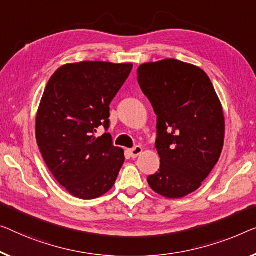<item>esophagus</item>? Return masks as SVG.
<instances>
[{
  "label": "esophagus",
  "instance_id": "obj_1",
  "mask_svg": "<svg viewBox=\"0 0 256 256\" xmlns=\"http://www.w3.org/2000/svg\"><path fill=\"white\" fill-rule=\"evenodd\" d=\"M142 152H144V150L141 146H136L134 148H132V150H128V152H130V155H131V158H136V156H139Z\"/></svg>",
  "mask_w": 256,
  "mask_h": 256
}]
</instances>
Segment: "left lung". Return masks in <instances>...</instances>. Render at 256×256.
<instances>
[{
  "mask_svg": "<svg viewBox=\"0 0 256 256\" xmlns=\"http://www.w3.org/2000/svg\"><path fill=\"white\" fill-rule=\"evenodd\" d=\"M138 82L158 116V172L148 176L150 188L179 199L200 188L218 162L226 122L210 79L193 64L174 58L144 63Z\"/></svg>",
  "mask_w": 256,
  "mask_h": 256,
  "instance_id": "obj_1",
  "label": "left lung"
}]
</instances>
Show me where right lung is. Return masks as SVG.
I'll return each instance as SVG.
<instances>
[{"label":"right lung","instance_id":"add662e5","mask_svg":"<svg viewBox=\"0 0 256 256\" xmlns=\"http://www.w3.org/2000/svg\"><path fill=\"white\" fill-rule=\"evenodd\" d=\"M131 63H70L57 68L46 86L36 120L39 150L52 176L71 196L90 200L115 184L125 161L109 128V104L132 70Z\"/></svg>","mask_w":256,"mask_h":256}]
</instances>
